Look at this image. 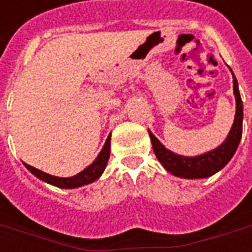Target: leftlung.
<instances>
[{"mask_svg": "<svg viewBox=\"0 0 252 252\" xmlns=\"http://www.w3.org/2000/svg\"><path fill=\"white\" fill-rule=\"evenodd\" d=\"M234 94L236 99V114H235V121L231 131L223 144L208 153L200 154L196 157H184V156L174 154L173 152L165 148L164 145L154 137L152 131H149L154 154L169 173L174 174L177 177H183V179H205L219 172L220 169H223L228 164L229 159L232 158V156L238 149V145L242 138V130H243V103H242L238 80L235 78V75Z\"/></svg>", "mask_w": 252, "mask_h": 252, "instance_id": "obj_1", "label": "left lung"}]
</instances>
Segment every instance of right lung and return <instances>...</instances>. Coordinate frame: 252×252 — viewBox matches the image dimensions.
<instances>
[{
    "mask_svg": "<svg viewBox=\"0 0 252 252\" xmlns=\"http://www.w3.org/2000/svg\"><path fill=\"white\" fill-rule=\"evenodd\" d=\"M110 142H111V135L107 137L103 149L100 150V153L98 154V157L95 158L93 164L87 166V168L82 170L76 176H72V177H56V176H52V174L44 173L41 170L33 168V166H31L28 164H25V166H27V169H28L31 173L34 174L37 179L43 180L44 183L55 185L58 188H79L82 185H87L90 183H94L95 180H98L100 177V174L103 173L104 168L107 165L108 157H110Z\"/></svg>",
    "mask_w": 252,
    "mask_h": 252,
    "instance_id": "add662e5",
    "label": "right lung"
}]
</instances>
